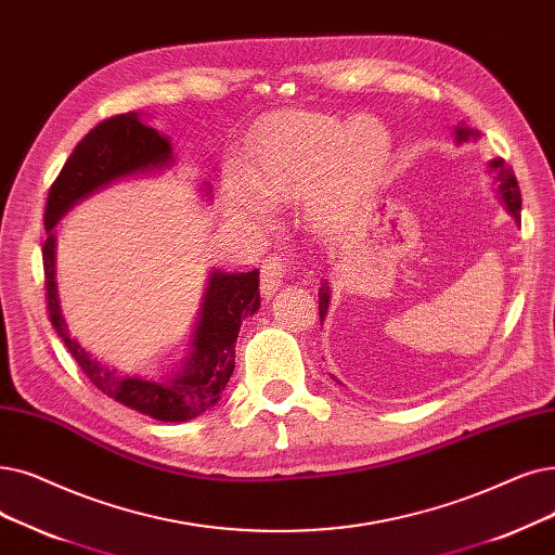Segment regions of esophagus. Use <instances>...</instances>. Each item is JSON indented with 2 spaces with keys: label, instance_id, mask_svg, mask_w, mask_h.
I'll return each instance as SVG.
<instances>
[{
  "label": "esophagus",
  "instance_id": "34e87169",
  "mask_svg": "<svg viewBox=\"0 0 555 555\" xmlns=\"http://www.w3.org/2000/svg\"><path fill=\"white\" fill-rule=\"evenodd\" d=\"M287 258L285 254H270L268 258L262 260V268H260V291L262 295H274L279 291V285L283 281L285 268H287Z\"/></svg>",
  "mask_w": 555,
  "mask_h": 555
}]
</instances>
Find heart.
I'll list each match as a JSON object with an SVG mask.
<instances>
[{
  "mask_svg": "<svg viewBox=\"0 0 555 555\" xmlns=\"http://www.w3.org/2000/svg\"><path fill=\"white\" fill-rule=\"evenodd\" d=\"M390 135L378 119L324 113H281L264 122L243 165L229 172L235 206L264 218L268 202L304 197L306 212L331 222L370 199L388 175Z\"/></svg>",
  "mask_w": 555,
  "mask_h": 555,
  "instance_id": "obj_1",
  "label": "heart"
}]
</instances>
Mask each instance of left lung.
Masks as SVG:
<instances>
[{"mask_svg": "<svg viewBox=\"0 0 555 555\" xmlns=\"http://www.w3.org/2000/svg\"><path fill=\"white\" fill-rule=\"evenodd\" d=\"M472 133H474V131H469V129H461V127L455 129L457 140H467ZM490 167L496 172V181H499V190H501V199L505 202V206H508V210L513 212V218L519 222V220H521V192H519V185H517L513 167L505 165L501 158L492 160ZM326 308H328V285L324 283V285L320 287V318L326 315Z\"/></svg>", "mask_w": 555, "mask_h": 555, "instance_id": "1", "label": "left lung"}]
</instances>
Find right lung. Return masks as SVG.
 Returning <instances> with one entry per match:
<instances>
[{
    "mask_svg": "<svg viewBox=\"0 0 555 555\" xmlns=\"http://www.w3.org/2000/svg\"><path fill=\"white\" fill-rule=\"evenodd\" d=\"M170 160V142L156 129L144 125L135 113L104 119L86 133L52 183L44 204V229L52 231L61 215L92 190ZM42 270L50 322L94 388L158 422H188L220 401L235 367L240 324L247 315H254L260 304L258 270L243 274L212 272L195 343H192L195 349H192L188 367L172 380L117 374L92 360L77 340H72L56 299L54 235H47L42 243Z\"/></svg>",
    "mask_w": 555,
    "mask_h": 555,
    "instance_id": "right-lung-1",
    "label": "right lung"
}]
</instances>
